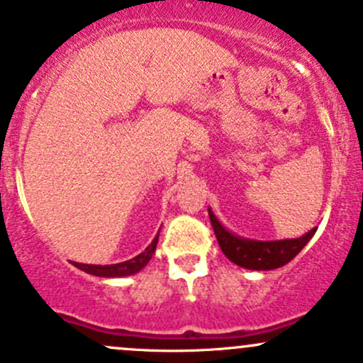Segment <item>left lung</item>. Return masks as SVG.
<instances>
[{
  "label": "left lung",
  "mask_w": 363,
  "mask_h": 363,
  "mask_svg": "<svg viewBox=\"0 0 363 363\" xmlns=\"http://www.w3.org/2000/svg\"><path fill=\"white\" fill-rule=\"evenodd\" d=\"M208 217H211L213 233H216V238L224 255L235 264L247 269H255V272H259V269H277L291 262L303 250V247L310 242V238L316 231V228H313L304 236L294 240L255 242V240L240 238V236L231 235L230 231L224 230L223 224L216 219L211 208H208Z\"/></svg>",
  "instance_id": "obj_1"
}]
</instances>
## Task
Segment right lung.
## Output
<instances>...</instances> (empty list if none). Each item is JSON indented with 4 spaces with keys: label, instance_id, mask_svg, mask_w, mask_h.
<instances>
[{
    "label": "right lung",
    "instance_id": "right-lung-1",
    "mask_svg": "<svg viewBox=\"0 0 363 363\" xmlns=\"http://www.w3.org/2000/svg\"><path fill=\"white\" fill-rule=\"evenodd\" d=\"M160 233V231H158ZM156 243H158V235L155 236V240L147 245V249L140 252L139 255H135L133 259H128L125 262H118V264H79V262H74L76 268H79L82 272L95 274V277H128V274H133L144 268V266L150 262L156 250Z\"/></svg>",
    "mask_w": 363,
    "mask_h": 363
}]
</instances>
